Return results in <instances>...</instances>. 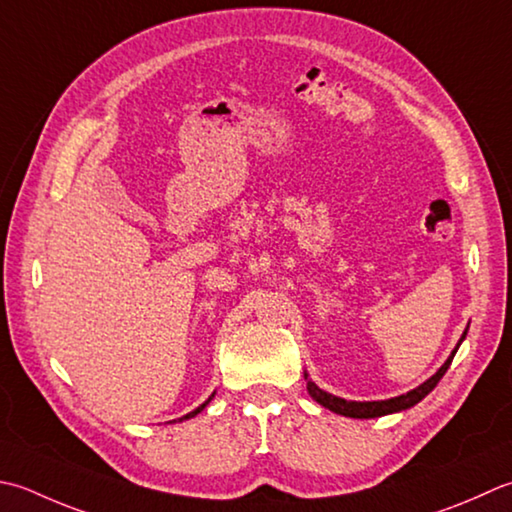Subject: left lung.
I'll use <instances>...</instances> for the list:
<instances>
[{
  "label": "left lung",
  "mask_w": 512,
  "mask_h": 512,
  "mask_svg": "<svg viewBox=\"0 0 512 512\" xmlns=\"http://www.w3.org/2000/svg\"><path fill=\"white\" fill-rule=\"evenodd\" d=\"M464 337H466V333L462 335V339ZM462 339H459V344H462ZM459 344H457V348H459ZM457 348L453 350V355L446 359L444 366L439 368L437 373L428 379V382H424L422 386H417L415 390H410V393H406V395L386 399V402H346V399H342V397H335V395H330V393H324V390L317 388L313 382H308V393H310V397L315 399V402H319L324 408L333 410V413L344 415V417L373 419V417H382V415H390V413H399V410H406L410 406H415L417 402H422V399L430 393V390H433L439 384V379L446 375L450 362H453Z\"/></svg>",
  "instance_id": "1"
}]
</instances>
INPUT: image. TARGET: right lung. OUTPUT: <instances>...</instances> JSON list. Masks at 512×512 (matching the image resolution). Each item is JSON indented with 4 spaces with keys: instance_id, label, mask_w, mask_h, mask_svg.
Masks as SVG:
<instances>
[{
    "instance_id": "add662e5",
    "label": "right lung",
    "mask_w": 512,
    "mask_h": 512,
    "mask_svg": "<svg viewBox=\"0 0 512 512\" xmlns=\"http://www.w3.org/2000/svg\"><path fill=\"white\" fill-rule=\"evenodd\" d=\"M213 397H215V395H210V397H208V402H210V399H213ZM208 402H204L202 406H199V408H195V410H193V413H188V415H184V417H179V422H182V419H190V417H195L197 413H202V410L206 408V404H208Z\"/></svg>"
}]
</instances>
